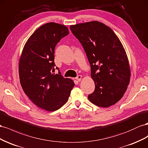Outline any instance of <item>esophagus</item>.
<instances>
[{
  "mask_svg": "<svg viewBox=\"0 0 148 148\" xmlns=\"http://www.w3.org/2000/svg\"><path fill=\"white\" fill-rule=\"evenodd\" d=\"M82 78V75H78V76H77L76 78H75V79H76L77 81H79H79H81Z\"/></svg>",
  "mask_w": 148,
  "mask_h": 148,
  "instance_id": "obj_1",
  "label": "esophagus"
}]
</instances>
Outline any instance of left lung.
I'll return each instance as SVG.
<instances>
[{
	"instance_id": "8db88e82",
	"label": "left lung",
	"mask_w": 148,
	"mask_h": 148,
	"mask_svg": "<svg viewBox=\"0 0 148 148\" xmlns=\"http://www.w3.org/2000/svg\"><path fill=\"white\" fill-rule=\"evenodd\" d=\"M85 50L91 67L95 90L88 99L97 106L109 107L123 97L131 70L123 45L109 27L98 21L70 26Z\"/></svg>"
}]
</instances>
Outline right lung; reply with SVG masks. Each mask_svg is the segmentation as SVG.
Returning a JSON list of instances; mask_svg holds the SVG:
<instances>
[{
    "instance_id": "1",
    "label": "right lung",
    "mask_w": 148,
    "mask_h": 148,
    "mask_svg": "<svg viewBox=\"0 0 148 148\" xmlns=\"http://www.w3.org/2000/svg\"><path fill=\"white\" fill-rule=\"evenodd\" d=\"M69 33L64 25H43L29 36L19 60L20 82L24 92L33 103L48 112L62 107L74 86L72 79L63 77L60 73H53L54 48Z\"/></svg>"
}]
</instances>
